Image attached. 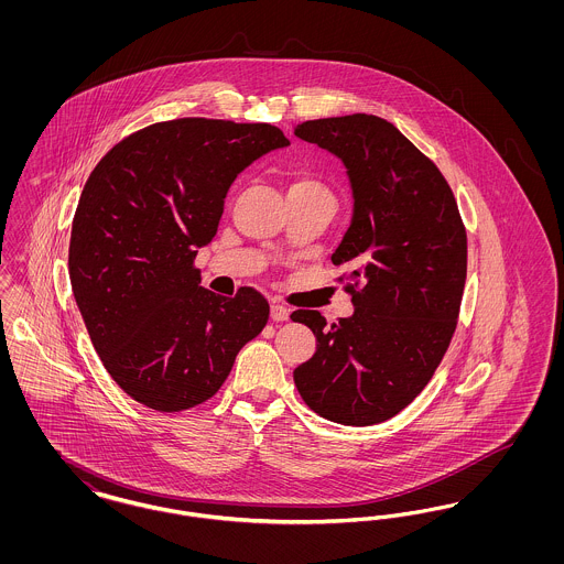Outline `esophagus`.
<instances>
[{
    "instance_id": "obj_1",
    "label": "esophagus",
    "mask_w": 564,
    "mask_h": 564,
    "mask_svg": "<svg viewBox=\"0 0 564 564\" xmlns=\"http://www.w3.org/2000/svg\"><path fill=\"white\" fill-rule=\"evenodd\" d=\"M270 317H272V322H288V319H290V308L274 302V304L270 306Z\"/></svg>"
}]
</instances>
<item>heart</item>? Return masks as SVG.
Masks as SVG:
<instances>
[{
    "mask_svg": "<svg viewBox=\"0 0 564 564\" xmlns=\"http://www.w3.org/2000/svg\"><path fill=\"white\" fill-rule=\"evenodd\" d=\"M288 198H313L336 205L334 188L313 171H294L288 180Z\"/></svg>",
    "mask_w": 564,
    "mask_h": 564,
    "instance_id": "obj_1",
    "label": "heart"
}]
</instances>
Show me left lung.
<instances>
[{
	"label": "left lung",
	"instance_id": "obj_1",
	"mask_svg": "<svg viewBox=\"0 0 564 564\" xmlns=\"http://www.w3.org/2000/svg\"><path fill=\"white\" fill-rule=\"evenodd\" d=\"M295 137L345 162L352 221L336 267L355 313L327 323L294 311L317 338L294 382L319 416L352 427L402 412L431 380L453 340L467 276V232L435 162L372 113L306 120Z\"/></svg>",
	"mask_w": 564,
	"mask_h": 564
}]
</instances>
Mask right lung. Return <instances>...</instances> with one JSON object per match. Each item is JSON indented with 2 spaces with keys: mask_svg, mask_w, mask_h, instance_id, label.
<instances>
[{
  "mask_svg": "<svg viewBox=\"0 0 564 564\" xmlns=\"http://www.w3.org/2000/svg\"><path fill=\"white\" fill-rule=\"evenodd\" d=\"M290 145L256 122L177 118L124 137L93 169L74 215L69 279L93 347L134 402L182 412L212 400L269 322L253 288H200L198 247L245 166Z\"/></svg>",
  "mask_w": 564,
  "mask_h": 564,
  "instance_id": "1",
  "label": "right lung"
}]
</instances>
